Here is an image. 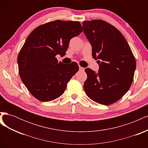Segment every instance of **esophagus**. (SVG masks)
<instances>
[{"mask_svg":"<svg viewBox=\"0 0 148 148\" xmlns=\"http://www.w3.org/2000/svg\"><path fill=\"white\" fill-rule=\"evenodd\" d=\"M79 70H82V71L84 70V68H83V67H82L81 66H79Z\"/></svg>","mask_w":148,"mask_h":148,"instance_id":"34e87169","label":"esophagus"}]
</instances>
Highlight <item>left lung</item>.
I'll use <instances>...</instances> for the list:
<instances>
[{
  "label": "left lung",
  "mask_w": 148,
  "mask_h": 148,
  "mask_svg": "<svg viewBox=\"0 0 148 148\" xmlns=\"http://www.w3.org/2000/svg\"><path fill=\"white\" fill-rule=\"evenodd\" d=\"M84 33L92 46V56L98 60L99 72L85 69L84 89L91 99L110 105L122 98L130 88L136 60L126 39L115 26L102 20L83 22Z\"/></svg>",
  "instance_id": "left-lung-1"
}]
</instances>
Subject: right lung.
I'll return each mask as SVG.
<instances>
[{
    "mask_svg": "<svg viewBox=\"0 0 148 148\" xmlns=\"http://www.w3.org/2000/svg\"><path fill=\"white\" fill-rule=\"evenodd\" d=\"M82 31L79 21L57 20L38 26L29 34L17 62L21 81L36 99L47 102L63 95L79 67L75 62H58L56 56H64L70 40Z\"/></svg>",
    "mask_w": 148,
    "mask_h": 148,
    "instance_id": "obj_1",
    "label": "right lung"
}]
</instances>
